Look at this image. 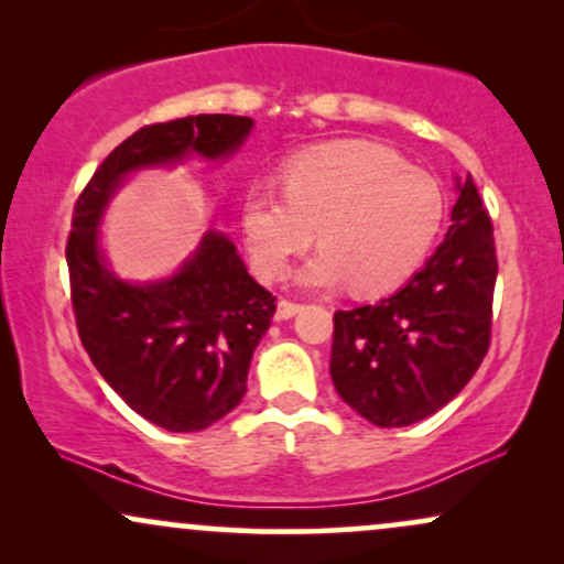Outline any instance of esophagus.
Masks as SVG:
<instances>
[{
    "mask_svg": "<svg viewBox=\"0 0 564 564\" xmlns=\"http://www.w3.org/2000/svg\"><path fill=\"white\" fill-rule=\"evenodd\" d=\"M300 307H302V304H296V302H291V300H281V302H278L275 318H278V321H289V318H294V315L300 313Z\"/></svg>",
    "mask_w": 564,
    "mask_h": 564,
    "instance_id": "1",
    "label": "esophagus"
}]
</instances>
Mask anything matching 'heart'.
<instances>
[{
    "mask_svg": "<svg viewBox=\"0 0 564 564\" xmlns=\"http://www.w3.org/2000/svg\"><path fill=\"white\" fill-rule=\"evenodd\" d=\"M445 217L437 180L377 142H328L283 166V191L257 183L243 196V238L254 270L275 281L318 228L323 249L300 270L313 289L349 281L384 294L422 264Z\"/></svg>",
    "mask_w": 564,
    "mask_h": 564,
    "instance_id": "b5f03b06",
    "label": "heart"
}]
</instances>
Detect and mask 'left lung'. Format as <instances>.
I'll use <instances>...</instances> for the list:
<instances>
[{
	"instance_id": "1",
	"label": "left lung",
	"mask_w": 564,
	"mask_h": 564,
	"mask_svg": "<svg viewBox=\"0 0 564 564\" xmlns=\"http://www.w3.org/2000/svg\"><path fill=\"white\" fill-rule=\"evenodd\" d=\"M496 273L494 223L467 177L424 268L387 300L334 313L339 398L377 426L416 424L451 403L488 355Z\"/></svg>"
}]
</instances>
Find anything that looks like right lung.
Here are the masks:
<instances>
[{
	"mask_svg": "<svg viewBox=\"0 0 564 564\" xmlns=\"http://www.w3.org/2000/svg\"><path fill=\"white\" fill-rule=\"evenodd\" d=\"M251 127L249 116L230 113L142 127L108 153L74 206L66 260L82 345L132 411L170 432L206 430L241 403L275 296L249 275L236 243L217 230L206 232L180 273L134 286L106 268L97 225L129 172L191 153L230 156Z\"/></svg>",
	"mask_w": 564,
	"mask_h": 564,
	"instance_id": "1",
	"label": "right lung"
}]
</instances>
